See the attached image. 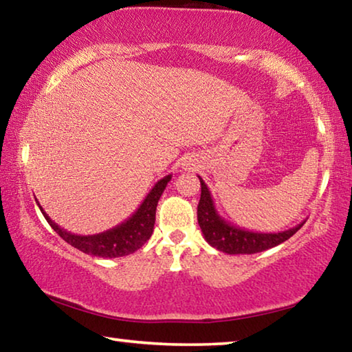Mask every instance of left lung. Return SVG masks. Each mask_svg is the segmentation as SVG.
I'll return each mask as SVG.
<instances>
[{
    "label": "left lung",
    "mask_w": 352,
    "mask_h": 352,
    "mask_svg": "<svg viewBox=\"0 0 352 352\" xmlns=\"http://www.w3.org/2000/svg\"><path fill=\"white\" fill-rule=\"evenodd\" d=\"M201 194L197 206V220L206 242L226 254H253L279 245L294 236L305 222L279 233H259L236 226L225 220L216 210L210 189L199 175Z\"/></svg>",
    "instance_id": "1"
}]
</instances>
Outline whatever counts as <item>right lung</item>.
Returning <instances> with one entry per match:
<instances>
[{
  "label": "right lung",
  "instance_id": "1",
  "mask_svg": "<svg viewBox=\"0 0 352 352\" xmlns=\"http://www.w3.org/2000/svg\"><path fill=\"white\" fill-rule=\"evenodd\" d=\"M170 178L172 175L169 174L155 183V186L151 189V192L146 195V199L142 200L138 210H136L127 220H124L122 223L116 225L115 228L91 236L74 234L60 228V226H58L54 220H51V217L45 212L43 208L40 206L38 200L35 201H37L41 214L45 216L46 222L51 225V228L54 230L65 242H68L69 245H73L74 248L80 250V252L87 254L99 256V258H119V256H127L135 253L136 250H140L148 239H151V236L153 233L155 211H157L158 200L162 197L166 186H168V183L170 182Z\"/></svg>",
  "mask_w": 352,
  "mask_h": 352
}]
</instances>
